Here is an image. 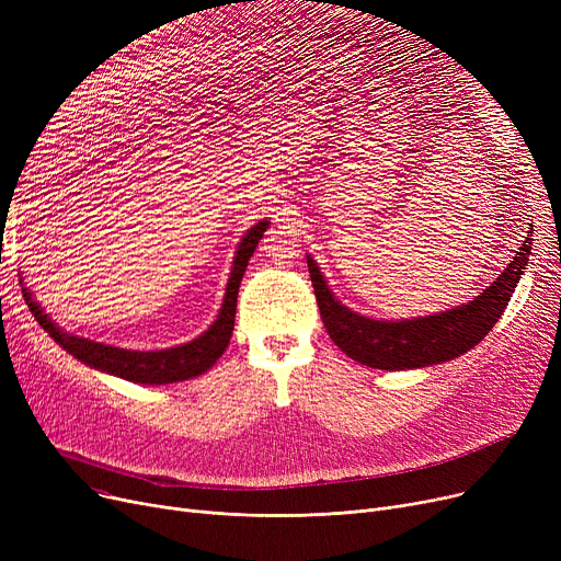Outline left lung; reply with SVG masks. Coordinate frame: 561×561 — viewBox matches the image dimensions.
<instances>
[{
  "instance_id": "obj_1",
  "label": "left lung",
  "mask_w": 561,
  "mask_h": 561,
  "mask_svg": "<svg viewBox=\"0 0 561 561\" xmlns=\"http://www.w3.org/2000/svg\"><path fill=\"white\" fill-rule=\"evenodd\" d=\"M529 245L533 241L527 236L507 271L476 300L444 313L400 322L370 320L350 311L334 300L311 256H307V265L322 322L345 355L368 368L404 370L444 364L476 347L507 309L529 261Z\"/></svg>"
}]
</instances>
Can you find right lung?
I'll list each match as a JSON object with an SVG mask.
<instances>
[{"instance_id": "add662e5", "label": "right lung", "mask_w": 561, "mask_h": 561, "mask_svg": "<svg viewBox=\"0 0 561 561\" xmlns=\"http://www.w3.org/2000/svg\"><path fill=\"white\" fill-rule=\"evenodd\" d=\"M265 227H268V220L256 222L252 229H248L239 250H236L231 277H229L227 293H225V302H222V309H220L214 325L202 336H197L195 341L170 347V350L136 352V350H123V347H113V345H104V343H95V341L66 334L54 325V322L47 318V313H43V309L38 307V302H34L32 293H28L26 288H22L24 300H26L28 309H32L34 318L41 322V328L58 345L68 350L72 357H77L79 362H83L88 366L117 375L123 379H129V381H136V385H172V381L191 379V377L202 375L204 370H209L220 359L225 347L229 345V339L233 332L239 286L245 275L248 261L254 254V248L259 245V239L263 236Z\"/></svg>"}]
</instances>
